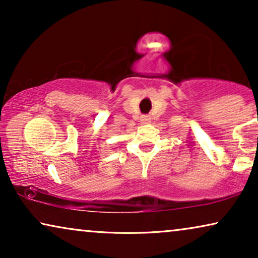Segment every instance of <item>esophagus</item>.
Returning a JSON list of instances; mask_svg holds the SVG:
<instances>
[{
  "mask_svg": "<svg viewBox=\"0 0 258 258\" xmlns=\"http://www.w3.org/2000/svg\"><path fill=\"white\" fill-rule=\"evenodd\" d=\"M143 121H144V122L148 121V118H147V117H143Z\"/></svg>",
  "mask_w": 258,
  "mask_h": 258,
  "instance_id": "obj_1",
  "label": "esophagus"
}]
</instances>
